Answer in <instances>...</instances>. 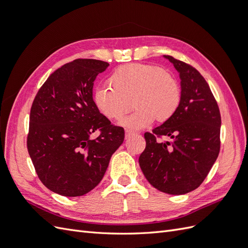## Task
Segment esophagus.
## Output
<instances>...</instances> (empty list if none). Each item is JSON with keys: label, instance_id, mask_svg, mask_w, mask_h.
Masks as SVG:
<instances>
[{"label": "esophagus", "instance_id": "esophagus-1", "mask_svg": "<svg viewBox=\"0 0 248 248\" xmlns=\"http://www.w3.org/2000/svg\"><path fill=\"white\" fill-rule=\"evenodd\" d=\"M134 134V131H132V130H128V129H126L125 130V139L126 140H128V139H130L132 136Z\"/></svg>", "mask_w": 248, "mask_h": 248}]
</instances>
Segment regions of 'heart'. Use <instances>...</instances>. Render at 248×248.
I'll list each match as a JSON object with an SVG mask.
<instances>
[{
	"label": "heart",
	"instance_id": "b5f03b06",
	"mask_svg": "<svg viewBox=\"0 0 248 248\" xmlns=\"http://www.w3.org/2000/svg\"><path fill=\"white\" fill-rule=\"evenodd\" d=\"M108 86L95 89L93 102L102 116L119 122L126 128L141 129L157 119L164 122L177 111L181 101V89L171 74L158 66L132 63L119 67L108 78Z\"/></svg>",
	"mask_w": 248,
	"mask_h": 248
}]
</instances>
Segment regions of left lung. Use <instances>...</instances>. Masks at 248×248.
Returning a JSON list of instances; mask_svg holds the SVG:
<instances>
[{
  "label": "left lung",
  "mask_w": 248,
  "mask_h": 248,
  "mask_svg": "<svg viewBox=\"0 0 248 248\" xmlns=\"http://www.w3.org/2000/svg\"><path fill=\"white\" fill-rule=\"evenodd\" d=\"M179 73L181 101L170 119L146 132L140 167L153 187L180 196L202 184L218 157L221 118L209 85L192 66L163 56ZM163 135L172 141L157 142Z\"/></svg>",
  "instance_id": "left-lung-1"
}]
</instances>
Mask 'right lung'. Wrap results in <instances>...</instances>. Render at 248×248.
<instances>
[{
	"label": "right lung",
	"instance_id": "1",
	"mask_svg": "<svg viewBox=\"0 0 248 248\" xmlns=\"http://www.w3.org/2000/svg\"><path fill=\"white\" fill-rule=\"evenodd\" d=\"M109 66L78 59L51 73L30 114L28 151L41 182L64 197H80L100 183L124 129L112 126L93 102L94 80ZM97 130L98 138L91 139Z\"/></svg>",
	"mask_w": 248,
	"mask_h": 248
}]
</instances>
